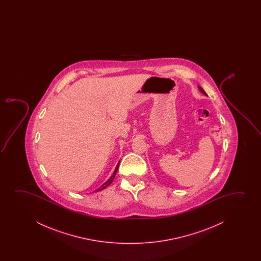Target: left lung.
Returning a JSON list of instances; mask_svg holds the SVG:
<instances>
[{
	"label": "left lung",
	"mask_w": 261,
	"mask_h": 261,
	"mask_svg": "<svg viewBox=\"0 0 261 261\" xmlns=\"http://www.w3.org/2000/svg\"><path fill=\"white\" fill-rule=\"evenodd\" d=\"M198 88H199V89H200V92H201V93H203V94H205V95H207V93H205V92H204V90L202 89V88H201V87H200V86H198Z\"/></svg>",
	"instance_id": "8db88e82"
}]
</instances>
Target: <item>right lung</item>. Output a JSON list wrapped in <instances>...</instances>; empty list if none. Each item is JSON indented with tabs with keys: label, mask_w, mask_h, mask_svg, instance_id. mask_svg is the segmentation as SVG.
<instances>
[{
	"label": "right lung",
	"mask_w": 261,
	"mask_h": 261,
	"mask_svg": "<svg viewBox=\"0 0 261 261\" xmlns=\"http://www.w3.org/2000/svg\"><path fill=\"white\" fill-rule=\"evenodd\" d=\"M120 162V161H119ZM119 162H118V165H117V167H116V168H115L114 172H113V174H112V175H111V177L109 178V180H107L106 182H104L103 185H101V186L98 188V189L96 190V192H99V191H101V190L105 189L106 187H108V186H111V182H112V181L114 180L115 178V175H116V173L118 172V166H119Z\"/></svg>",
	"instance_id": "1"
}]
</instances>
